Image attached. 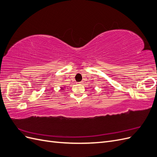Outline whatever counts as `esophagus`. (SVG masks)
I'll list each match as a JSON object with an SVG mask.
<instances>
[{
  "label": "esophagus",
  "instance_id": "obj_1",
  "mask_svg": "<svg viewBox=\"0 0 157 157\" xmlns=\"http://www.w3.org/2000/svg\"><path fill=\"white\" fill-rule=\"evenodd\" d=\"M79 84H83V82H82V81L80 82H79Z\"/></svg>",
  "mask_w": 157,
  "mask_h": 157
}]
</instances>
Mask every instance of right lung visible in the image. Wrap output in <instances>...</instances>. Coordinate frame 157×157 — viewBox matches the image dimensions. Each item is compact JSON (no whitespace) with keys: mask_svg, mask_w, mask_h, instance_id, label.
Listing matches in <instances>:
<instances>
[{"mask_svg":"<svg viewBox=\"0 0 157 157\" xmlns=\"http://www.w3.org/2000/svg\"><path fill=\"white\" fill-rule=\"evenodd\" d=\"M61 90H63V88H61Z\"/></svg>","mask_w":157,"mask_h":157,"instance_id":"1","label":"right lung"}]
</instances>
